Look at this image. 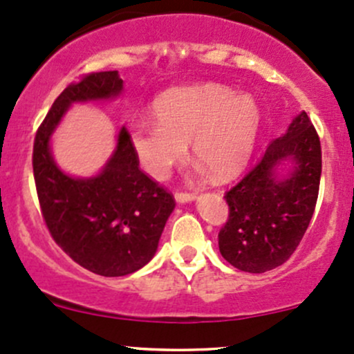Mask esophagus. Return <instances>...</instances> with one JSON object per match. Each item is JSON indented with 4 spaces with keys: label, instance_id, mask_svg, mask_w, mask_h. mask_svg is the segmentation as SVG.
<instances>
[{
    "label": "esophagus",
    "instance_id": "obj_1",
    "mask_svg": "<svg viewBox=\"0 0 354 354\" xmlns=\"http://www.w3.org/2000/svg\"><path fill=\"white\" fill-rule=\"evenodd\" d=\"M176 201L178 204H187L196 201V194L191 192H176Z\"/></svg>",
    "mask_w": 354,
    "mask_h": 354
}]
</instances>
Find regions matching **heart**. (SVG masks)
Returning <instances> with one entry per match:
<instances>
[{
    "mask_svg": "<svg viewBox=\"0 0 354 354\" xmlns=\"http://www.w3.org/2000/svg\"><path fill=\"white\" fill-rule=\"evenodd\" d=\"M153 123H133L128 142L150 177L163 180L189 150L197 172L230 180L246 167L260 127V109L248 94L221 84L169 91L155 101Z\"/></svg>",
    "mask_w": 354,
    "mask_h": 354,
    "instance_id": "b5f03b06",
    "label": "heart"
}]
</instances>
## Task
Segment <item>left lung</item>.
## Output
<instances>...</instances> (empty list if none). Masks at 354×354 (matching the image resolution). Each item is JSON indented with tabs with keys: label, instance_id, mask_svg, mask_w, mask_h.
Instances as JSON below:
<instances>
[{
	"label": "left lung",
	"instance_id": "8db88e82",
	"mask_svg": "<svg viewBox=\"0 0 354 354\" xmlns=\"http://www.w3.org/2000/svg\"><path fill=\"white\" fill-rule=\"evenodd\" d=\"M321 169V142L307 113L300 111L226 194L230 219L219 231L224 260L248 273L285 263L314 214Z\"/></svg>",
	"mask_w": 354,
	"mask_h": 354
}]
</instances>
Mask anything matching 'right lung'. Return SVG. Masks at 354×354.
<instances>
[{
  "mask_svg": "<svg viewBox=\"0 0 354 354\" xmlns=\"http://www.w3.org/2000/svg\"><path fill=\"white\" fill-rule=\"evenodd\" d=\"M123 84L118 71H108L67 86L33 143V177L52 238L75 263L102 277L130 275L145 267L176 209L174 197L140 170L124 127L113 153L91 177L64 172L52 155V136L72 104L115 101Z\"/></svg>",
  "mask_w": 354,
  "mask_h": 354,
  "instance_id": "1",
  "label": "right lung"
}]
</instances>
